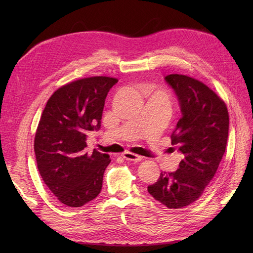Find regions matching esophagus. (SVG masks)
I'll return each instance as SVG.
<instances>
[{"label": "esophagus", "instance_id": "1", "mask_svg": "<svg viewBox=\"0 0 253 253\" xmlns=\"http://www.w3.org/2000/svg\"><path fill=\"white\" fill-rule=\"evenodd\" d=\"M124 158L126 159V160H131V162H140V160L143 159V157L139 156V155H136L134 154V153H131V152H126L124 153Z\"/></svg>", "mask_w": 253, "mask_h": 253}]
</instances>
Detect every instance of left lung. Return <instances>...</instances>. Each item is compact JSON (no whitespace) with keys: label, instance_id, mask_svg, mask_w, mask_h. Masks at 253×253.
Wrapping results in <instances>:
<instances>
[{"label":"left lung","instance_id":"obj_1","mask_svg":"<svg viewBox=\"0 0 253 253\" xmlns=\"http://www.w3.org/2000/svg\"><path fill=\"white\" fill-rule=\"evenodd\" d=\"M177 97L181 117L171 135L183 155L179 168L160 173L149 193L169 209L189 206L202 196L226 150L229 115L225 102L201 81L172 74L165 77Z\"/></svg>","mask_w":253,"mask_h":253}]
</instances>
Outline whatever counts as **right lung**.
<instances>
[{"label":"right lung","instance_id":"add662e5","mask_svg":"<svg viewBox=\"0 0 253 253\" xmlns=\"http://www.w3.org/2000/svg\"><path fill=\"white\" fill-rule=\"evenodd\" d=\"M118 82L90 77L65 84L45 105L35 137L38 170L52 194L68 207H82L102 189L108 154L85 148L88 131L101 127L104 100Z\"/></svg>","mask_w":253,"mask_h":253}]
</instances>
